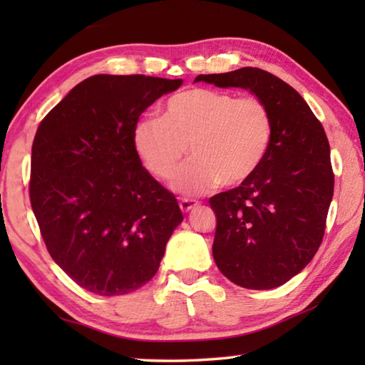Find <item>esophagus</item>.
<instances>
[{
  "label": "esophagus",
  "instance_id": "esophagus-1",
  "mask_svg": "<svg viewBox=\"0 0 365 365\" xmlns=\"http://www.w3.org/2000/svg\"><path fill=\"white\" fill-rule=\"evenodd\" d=\"M178 206H180L182 212H190L191 209L197 206V201L196 200H187V197H185V200L178 202Z\"/></svg>",
  "mask_w": 365,
  "mask_h": 365
}]
</instances>
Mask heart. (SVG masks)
Masks as SVG:
<instances>
[{
  "label": "heart",
  "mask_w": 365,
  "mask_h": 365,
  "mask_svg": "<svg viewBox=\"0 0 365 365\" xmlns=\"http://www.w3.org/2000/svg\"><path fill=\"white\" fill-rule=\"evenodd\" d=\"M272 137L274 120L259 98L190 88L169 98L164 117L138 119L132 145L145 169L160 180L174 177L190 146L193 159L178 172L172 188L195 196L219 183L238 187L248 182L267 159Z\"/></svg>",
  "instance_id": "1"
}]
</instances>
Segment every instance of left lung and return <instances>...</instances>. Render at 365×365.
<instances>
[{"instance_id": "left-lung-1", "label": "left lung", "mask_w": 365, "mask_h": 365, "mask_svg": "<svg viewBox=\"0 0 365 365\" xmlns=\"http://www.w3.org/2000/svg\"><path fill=\"white\" fill-rule=\"evenodd\" d=\"M195 82L250 90L274 120L262 168L209 200L217 219L212 256L235 285L277 288L312 261L333 197L330 145L322 123L293 86L257 67L197 76Z\"/></svg>"}]
</instances>
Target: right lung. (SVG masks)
<instances>
[{
    "label": "right lung",
    "mask_w": 365,
    "mask_h": 365,
    "mask_svg": "<svg viewBox=\"0 0 365 365\" xmlns=\"http://www.w3.org/2000/svg\"><path fill=\"white\" fill-rule=\"evenodd\" d=\"M146 76L88 77L41 120L30 202L53 261L101 296L150 282L183 215L132 145L148 106L182 85Z\"/></svg>",
    "instance_id": "1"
}]
</instances>
